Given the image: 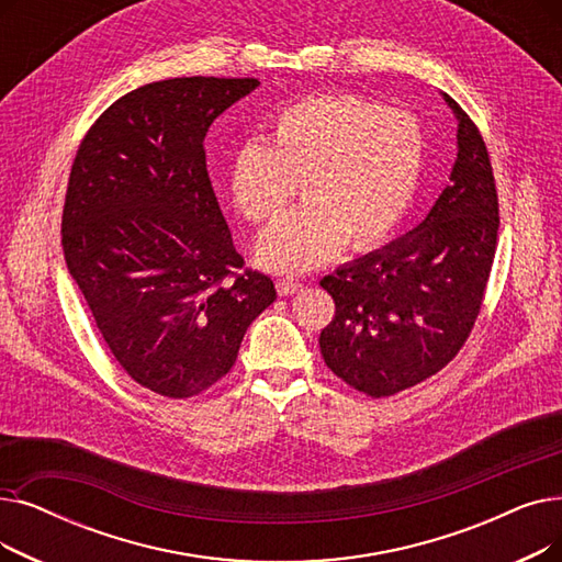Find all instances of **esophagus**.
I'll return each mask as SVG.
<instances>
[{
    "label": "esophagus",
    "instance_id": "1",
    "mask_svg": "<svg viewBox=\"0 0 562 562\" xmlns=\"http://www.w3.org/2000/svg\"><path fill=\"white\" fill-rule=\"evenodd\" d=\"M276 286H278L280 296H291V294H296V291L303 289V282H299L294 278H280Z\"/></svg>",
    "mask_w": 562,
    "mask_h": 562
}]
</instances>
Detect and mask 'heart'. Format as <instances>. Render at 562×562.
<instances>
[{
	"label": "heart",
	"instance_id": "heart-1",
	"mask_svg": "<svg viewBox=\"0 0 562 562\" xmlns=\"http://www.w3.org/2000/svg\"><path fill=\"white\" fill-rule=\"evenodd\" d=\"M427 158L420 119L353 93H319L276 114L266 142L232 156V202L271 223L301 181L303 206L268 227L257 259L273 273H305L345 250L376 246L416 200Z\"/></svg>",
	"mask_w": 562,
	"mask_h": 562
}]
</instances>
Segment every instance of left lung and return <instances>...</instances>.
I'll use <instances>...</instances> for the list:
<instances>
[{"mask_svg": "<svg viewBox=\"0 0 562 562\" xmlns=\"http://www.w3.org/2000/svg\"><path fill=\"white\" fill-rule=\"evenodd\" d=\"M457 160L425 221L385 248L339 266L322 286L335 301L319 347L333 374L370 397L413 387L467 341L492 273L498 194L484 139L448 93Z\"/></svg>", "mask_w": 562, "mask_h": 562, "instance_id": "8db88e82", "label": "left lung"}]
</instances>
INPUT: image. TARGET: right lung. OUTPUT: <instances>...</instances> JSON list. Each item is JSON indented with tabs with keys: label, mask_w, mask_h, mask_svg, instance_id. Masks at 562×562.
<instances>
[{
	"label": "right lung",
	"mask_w": 562,
	"mask_h": 562,
	"mask_svg": "<svg viewBox=\"0 0 562 562\" xmlns=\"http://www.w3.org/2000/svg\"><path fill=\"white\" fill-rule=\"evenodd\" d=\"M255 78H172L112 103L72 160L61 217L68 273L124 372L186 400L221 381L276 301L243 268L206 172L209 126Z\"/></svg>",
	"instance_id": "right-lung-1"
}]
</instances>
